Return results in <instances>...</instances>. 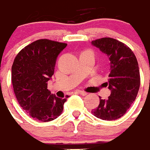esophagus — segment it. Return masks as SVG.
<instances>
[{"label": "esophagus", "instance_id": "34e87169", "mask_svg": "<svg viewBox=\"0 0 150 150\" xmlns=\"http://www.w3.org/2000/svg\"><path fill=\"white\" fill-rule=\"evenodd\" d=\"M76 93H78V94H81V95H83V96L87 95V92L83 91H76Z\"/></svg>", "mask_w": 150, "mask_h": 150}]
</instances>
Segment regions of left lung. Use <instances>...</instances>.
Instances as JSON below:
<instances>
[{"instance_id":"8db88e82","label":"left lung","mask_w":150,"mask_h":150,"mask_svg":"<svg viewBox=\"0 0 150 150\" xmlns=\"http://www.w3.org/2000/svg\"><path fill=\"white\" fill-rule=\"evenodd\" d=\"M92 45L107 55L111 72L108 75V99L100 98V104L92 111L102 120H116L126 113L136 100L140 86V74L137 59L129 47L112 38H102L91 42Z\"/></svg>"}]
</instances>
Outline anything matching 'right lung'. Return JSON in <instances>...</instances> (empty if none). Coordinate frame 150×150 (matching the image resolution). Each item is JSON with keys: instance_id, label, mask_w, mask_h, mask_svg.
<instances>
[{"instance_id": "1", "label": "right lung", "mask_w": 150, "mask_h": 150, "mask_svg": "<svg viewBox=\"0 0 150 150\" xmlns=\"http://www.w3.org/2000/svg\"><path fill=\"white\" fill-rule=\"evenodd\" d=\"M67 44L49 39L32 42L18 52L11 67V81L19 105L31 117L40 122L58 118L66 98H57L48 90L54 74L56 59Z\"/></svg>"}]
</instances>
